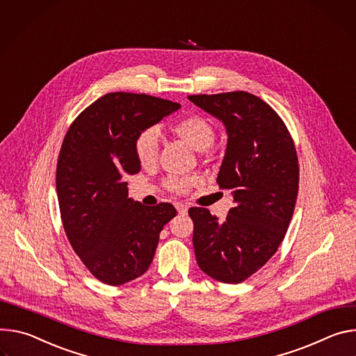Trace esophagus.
<instances>
[{"instance_id": "obj_1", "label": "esophagus", "mask_w": 356, "mask_h": 356, "mask_svg": "<svg viewBox=\"0 0 356 356\" xmlns=\"http://www.w3.org/2000/svg\"><path fill=\"white\" fill-rule=\"evenodd\" d=\"M175 208H177V211H178L179 213H182V215L188 213V207H186L185 204H182V202H177V204H175Z\"/></svg>"}]
</instances>
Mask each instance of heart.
Here are the masks:
<instances>
[{
  "instance_id": "obj_1",
  "label": "heart",
  "mask_w": 356,
  "mask_h": 356,
  "mask_svg": "<svg viewBox=\"0 0 356 356\" xmlns=\"http://www.w3.org/2000/svg\"><path fill=\"white\" fill-rule=\"evenodd\" d=\"M172 131L182 138L186 144L192 148L204 151L212 145L215 140V131L212 124L202 115H189L179 120ZM158 149H160V133L155 127L145 129L141 131L134 143V151L138 158L141 165H151L155 163L158 156ZM196 182V178L181 179V178H171L168 181V186L174 191L182 192L186 191L191 185Z\"/></svg>"
}]
</instances>
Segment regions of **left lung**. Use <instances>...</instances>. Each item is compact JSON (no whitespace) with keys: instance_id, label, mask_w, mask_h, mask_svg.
I'll return each instance as SVG.
<instances>
[{"instance_id":"8db88e82","label":"left lung","mask_w":356,"mask_h":356,"mask_svg":"<svg viewBox=\"0 0 356 356\" xmlns=\"http://www.w3.org/2000/svg\"><path fill=\"white\" fill-rule=\"evenodd\" d=\"M188 99L223 123L227 144L216 178L232 189L234 207L223 222L205 208H191L196 263L209 277L238 284L277 252L293 218L298 158L279 114L246 92Z\"/></svg>"}]
</instances>
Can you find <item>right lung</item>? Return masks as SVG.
<instances>
[{"label":"right lung","instance_id":"right-lung-1","mask_svg":"<svg viewBox=\"0 0 356 356\" xmlns=\"http://www.w3.org/2000/svg\"><path fill=\"white\" fill-rule=\"evenodd\" d=\"M179 107L148 95L107 93L76 117L62 143L56 191L63 229L83 264L108 286L148 270L164 225L177 215L171 204L144 207L129 198L124 177L141 168L137 136Z\"/></svg>","mask_w":356,"mask_h":356}]
</instances>
